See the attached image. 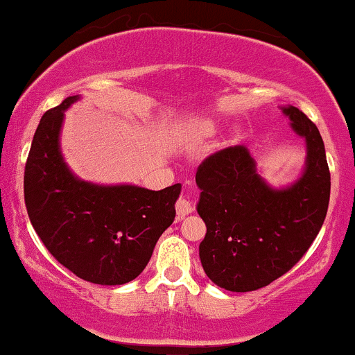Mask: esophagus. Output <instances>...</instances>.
Wrapping results in <instances>:
<instances>
[{
	"label": "esophagus",
	"instance_id": "34e87169",
	"mask_svg": "<svg viewBox=\"0 0 355 355\" xmlns=\"http://www.w3.org/2000/svg\"><path fill=\"white\" fill-rule=\"evenodd\" d=\"M175 208H177V215L183 218V216L190 215V213L195 210V205L191 203V200L187 198V196H180V198L177 200V203H175Z\"/></svg>",
	"mask_w": 355,
	"mask_h": 355
}]
</instances>
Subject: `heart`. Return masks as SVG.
<instances>
[{
    "label": "heart",
    "mask_w": 355,
    "mask_h": 355,
    "mask_svg": "<svg viewBox=\"0 0 355 355\" xmlns=\"http://www.w3.org/2000/svg\"><path fill=\"white\" fill-rule=\"evenodd\" d=\"M196 130H198V134H202V135H210L215 132V123H213L211 121H203L198 127H196Z\"/></svg>",
    "instance_id": "1"
}]
</instances>
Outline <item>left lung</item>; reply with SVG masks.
I'll list each match as a JSON object with an SVG mask.
<instances>
[{
    "instance_id": "left-lung-1",
    "label": "left lung",
    "mask_w": 355,
    "mask_h": 355,
    "mask_svg": "<svg viewBox=\"0 0 355 355\" xmlns=\"http://www.w3.org/2000/svg\"><path fill=\"white\" fill-rule=\"evenodd\" d=\"M283 112L307 147L306 170L294 185L271 189L243 145L213 153L196 170V210L207 225L200 259L207 276L228 291H256L286 275L326 218L331 173L322 137L297 107Z\"/></svg>"
}]
</instances>
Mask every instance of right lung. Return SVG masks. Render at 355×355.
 <instances>
[{"label": "right lung", "instance_id": "obj_1", "mask_svg": "<svg viewBox=\"0 0 355 355\" xmlns=\"http://www.w3.org/2000/svg\"><path fill=\"white\" fill-rule=\"evenodd\" d=\"M78 99L67 97L42 115L24 168V203L37 236L64 268L94 284H125L173 223L182 185L153 191L76 178L62 160L59 132L64 110Z\"/></svg>", "mask_w": 355, "mask_h": 355}]
</instances>
